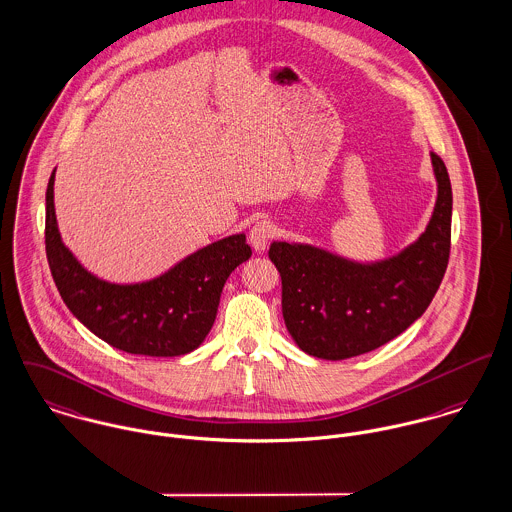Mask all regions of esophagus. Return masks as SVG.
I'll list each match as a JSON object with an SVG mask.
<instances>
[{"label": "esophagus", "mask_w": 512, "mask_h": 512, "mask_svg": "<svg viewBox=\"0 0 512 512\" xmlns=\"http://www.w3.org/2000/svg\"><path fill=\"white\" fill-rule=\"evenodd\" d=\"M276 228L273 222L269 220H259L251 230H249V243L253 245L255 251H265L267 243L275 237Z\"/></svg>", "instance_id": "34e87169"}]
</instances>
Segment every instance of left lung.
<instances>
[{
	"label": "left lung",
	"instance_id": "1",
	"mask_svg": "<svg viewBox=\"0 0 512 512\" xmlns=\"http://www.w3.org/2000/svg\"><path fill=\"white\" fill-rule=\"evenodd\" d=\"M431 158L438 183L433 218L425 234L392 259L360 265L312 245H271L284 323L304 353L325 360L370 353L433 302L450 257L452 187L444 161L434 152Z\"/></svg>",
	"mask_w": 512,
	"mask_h": 512
}]
</instances>
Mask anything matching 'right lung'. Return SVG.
<instances>
[{
    "instance_id": "obj_1",
    "label": "right lung",
    "mask_w": 512,
    "mask_h": 512,
    "mask_svg": "<svg viewBox=\"0 0 512 512\" xmlns=\"http://www.w3.org/2000/svg\"><path fill=\"white\" fill-rule=\"evenodd\" d=\"M46 259L56 288L79 321L118 351L146 356L191 353L214 325L222 288L251 257L245 236L226 237L142 284H111L87 273L60 239L54 171L46 187Z\"/></svg>"
}]
</instances>
